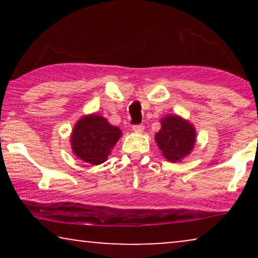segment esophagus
Instances as JSON below:
<instances>
[{"mask_svg": "<svg viewBox=\"0 0 258 258\" xmlns=\"http://www.w3.org/2000/svg\"><path fill=\"white\" fill-rule=\"evenodd\" d=\"M133 130L137 134H141V133H143L144 125L143 124H135V125H133Z\"/></svg>", "mask_w": 258, "mask_h": 258, "instance_id": "1", "label": "esophagus"}]
</instances>
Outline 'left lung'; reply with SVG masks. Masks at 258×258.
<instances>
[{
	"instance_id": "1",
	"label": "left lung",
	"mask_w": 258,
	"mask_h": 258,
	"mask_svg": "<svg viewBox=\"0 0 258 258\" xmlns=\"http://www.w3.org/2000/svg\"><path fill=\"white\" fill-rule=\"evenodd\" d=\"M161 124L162 128L155 140L162 154L170 162L182 160L195 144V128L178 116H165L161 119Z\"/></svg>"
}]
</instances>
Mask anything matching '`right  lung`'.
<instances>
[{"mask_svg":"<svg viewBox=\"0 0 258 258\" xmlns=\"http://www.w3.org/2000/svg\"><path fill=\"white\" fill-rule=\"evenodd\" d=\"M121 134L117 126H112L102 116H84L73 130V151L87 163L101 164L107 161L108 155L121 137Z\"/></svg>","mask_w":258,"mask_h":258,"instance_id":"right-lung-1","label":"right lung"}]
</instances>
